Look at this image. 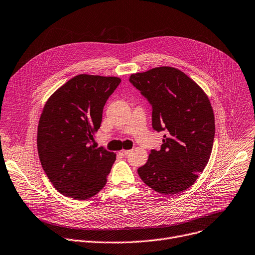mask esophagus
Listing matches in <instances>:
<instances>
[{
	"label": "esophagus",
	"instance_id": "obj_1",
	"mask_svg": "<svg viewBox=\"0 0 255 255\" xmlns=\"http://www.w3.org/2000/svg\"><path fill=\"white\" fill-rule=\"evenodd\" d=\"M130 152V150H126V149H123V150H121L120 151V154L122 155V156H127L128 154Z\"/></svg>",
	"mask_w": 255,
	"mask_h": 255
}]
</instances>
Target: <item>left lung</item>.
I'll use <instances>...</instances> for the list:
<instances>
[{"mask_svg": "<svg viewBox=\"0 0 255 255\" xmlns=\"http://www.w3.org/2000/svg\"><path fill=\"white\" fill-rule=\"evenodd\" d=\"M129 81L151 106L152 128L165 131L161 149L150 150L138 175L158 193L179 194L194 184L209 161L215 134L210 101L174 67L133 74Z\"/></svg>", "mask_w": 255, "mask_h": 255, "instance_id": "left-lung-1", "label": "left lung"}]
</instances>
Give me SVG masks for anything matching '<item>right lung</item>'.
Here are the masks:
<instances>
[{
    "instance_id": "right-lung-1",
    "label": "right lung",
    "mask_w": 255,
    "mask_h": 255,
    "mask_svg": "<svg viewBox=\"0 0 255 255\" xmlns=\"http://www.w3.org/2000/svg\"><path fill=\"white\" fill-rule=\"evenodd\" d=\"M117 77L79 75L55 91L38 126V152L45 173L63 196L86 200L103 190L116 154L92 145Z\"/></svg>"
}]
</instances>
